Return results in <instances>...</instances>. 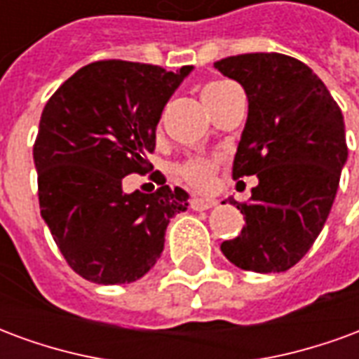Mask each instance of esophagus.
<instances>
[{
	"label": "esophagus",
	"mask_w": 359,
	"mask_h": 359,
	"mask_svg": "<svg viewBox=\"0 0 359 359\" xmlns=\"http://www.w3.org/2000/svg\"><path fill=\"white\" fill-rule=\"evenodd\" d=\"M213 205H217V200H211V198H192L190 200V208L196 211L210 210Z\"/></svg>",
	"instance_id": "esophagus-1"
}]
</instances>
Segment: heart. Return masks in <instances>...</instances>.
<instances>
[{"mask_svg":"<svg viewBox=\"0 0 359 359\" xmlns=\"http://www.w3.org/2000/svg\"><path fill=\"white\" fill-rule=\"evenodd\" d=\"M231 82L226 81H215L205 84L202 90V100L203 103H210L215 95H219L223 90L229 86ZM219 161L217 157L211 156H194L188 157L187 161H182L179 165V177L188 187H192L194 190H210L213 187V180H215V172H217Z\"/></svg>","mask_w":359,"mask_h":359,"instance_id":"b5f03b06","label":"heart"}]
</instances>
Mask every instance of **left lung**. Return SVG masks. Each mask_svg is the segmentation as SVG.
I'll use <instances>...</instances> for the list:
<instances>
[{"label":"left lung","instance_id":"left-lung-1","mask_svg":"<svg viewBox=\"0 0 359 359\" xmlns=\"http://www.w3.org/2000/svg\"><path fill=\"white\" fill-rule=\"evenodd\" d=\"M215 69L248 95L233 179H259L250 202L229 200L246 226L221 252L244 271L280 273L308 254L331 213L348 157L342 113L323 81L290 55L242 53Z\"/></svg>","mask_w":359,"mask_h":359}]
</instances>
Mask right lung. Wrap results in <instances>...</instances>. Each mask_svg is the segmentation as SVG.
<instances>
[{"mask_svg":"<svg viewBox=\"0 0 359 359\" xmlns=\"http://www.w3.org/2000/svg\"><path fill=\"white\" fill-rule=\"evenodd\" d=\"M190 67L105 59L82 67L51 95L34 142L40 213L74 273L95 285L144 277L163 252L188 194L165 184L148 156L156 126ZM150 173L156 193L122 192L128 174Z\"/></svg>","mask_w":359,"mask_h":359,"instance_id":"right-lung-1","label":"right lung"}]
</instances>
